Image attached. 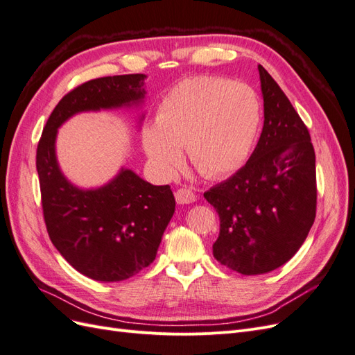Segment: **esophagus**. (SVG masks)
<instances>
[{"label":"esophagus","instance_id":"esophagus-1","mask_svg":"<svg viewBox=\"0 0 355 355\" xmlns=\"http://www.w3.org/2000/svg\"><path fill=\"white\" fill-rule=\"evenodd\" d=\"M175 198H176L178 204H189V202H194L197 200V196L192 189L180 188L175 192Z\"/></svg>","mask_w":355,"mask_h":355}]
</instances>
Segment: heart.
Instances as JSON below:
<instances>
[{"mask_svg":"<svg viewBox=\"0 0 355 355\" xmlns=\"http://www.w3.org/2000/svg\"><path fill=\"white\" fill-rule=\"evenodd\" d=\"M261 124V102L244 83L197 77L179 83L159 102L155 123L141 132L149 164L159 176L175 175L188 158L206 178L227 176L249 157Z\"/></svg>","mask_w":355,"mask_h":355,"instance_id":"heart-1","label":"heart"}]
</instances>
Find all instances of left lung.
<instances>
[{"label": "left lung", "instance_id": "8db88e82", "mask_svg": "<svg viewBox=\"0 0 355 355\" xmlns=\"http://www.w3.org/2000/svg\"><path fill=\"white\" fill-rule=\"evenodd\" d=\"M263 128L245 166L204 192L220 219L213 256L243 275L277 270L304 244L315 219V153L308 128L259 65Z\"/></svg>", "mask_w": 355, "mask_h": 355}]
</instances>
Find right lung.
I'll list each match as a JSON object with an SVG mask.
<instances>
[{"label": "right lung", "instance_id": "1", "mask_svg": "<svg viewBox=\"0 0 355 355\" xmlns=\"http://www.w3.org/2000/svg\"><path fill=\"white\" fill-rule=\"evenodd\" d=\"M145 73L84 83L63 98L42 130L37 171L51 243L65 261L96 282H123L151 265L175 213L168 185H153L121 167L106 184L81 188L63 175L56 154L59 128L81 112L141 111ZM144 112L137 115V125Z\"/></svg>", "mask_w": 355, "mask_h": 355}]
</instances>
